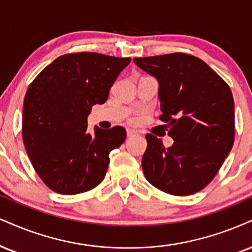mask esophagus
<instances>
[{
	"mask_svg": "<svg viewBox=\"0 0 252 252\" xmlns=\"http://www.w3.org/2000/svg\"><path fill=\"white\" fill-rule=\"evenodd\" d=\"M136 134H138V132L134 131V129H127V136H128V138H131V136H134Z\"/></svg>",
	"mask_w": 252,
	"mask_h": 252,
	"instance_id": "esophagus-1",
	"label": "esophagus"
}]
</instances>
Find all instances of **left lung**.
<instances>
[{
  "instance_id": "8db88e82",
  "label": "left lung",
  "mask_w": 252,
  "mask_h": 252,
  "mask_svg": "<svg viewBox=\"0 0 252 252\" xmlns=\"http://www.w3.org/2000/svg\"><path fill=\"white\" fill-rule=\"evenodd\" d=\"M159 82L160 120L174 144L146 134L142 170L147 181L176 196L195 194L219 172L235 140L234 98L229 85L200 58L175 52L134 58Z\"/></svg>"
}]
</instances>
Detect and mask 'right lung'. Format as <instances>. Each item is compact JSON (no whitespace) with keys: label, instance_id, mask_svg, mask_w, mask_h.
<instances>
[{"label":"right lung","instance_id":"right-lung-1","mask_svg":"<svg viewBox=\"0 0 252 252\" xmlns=\"http://www.w3.org/2000/svg\"><path fill=\"white\" fill-rule=\"evenodd\" d=\"M131 58L77 52L56 58L30 84L24 97L22 138L31 163L51 190L74 195L105 178L111 151L125 141L116 126L88 133L92 106L104 104Z\"/></svg>","mask_w":252,"mask_h":252}]
</instances>
